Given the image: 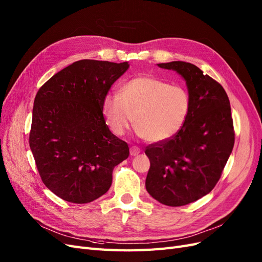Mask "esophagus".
<instances>
[{"label":"esophagus","instance_id":"obj_1","mask_svg":"<svg viewBox=\"0 0 262 262\" xmlns=\"http://www.w3.org/2000/svg\"><path fill=\"white\" fill-rule=\"evenodd\" d=\"M141 152V149L138 146H131L130 147V155L131 156H137Z\"/></svg>","mask_w":262,"mask_h":262}]
</instances>
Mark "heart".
Here are the masks:
<instances>
[{
  "label": "heart",
  "instance_id": "obj_1",
  "mask_svg": "<svg viewBox=\"0 0 262 262\" xmlns=\"http://www.w3.org/2000/svg\"><path fill=\"white\" fill-rule=\"evenodd\" d=\"M191 110L186 89L153 76H138L126 82L119 95L107 94L101 102L106 124L121 137L131 124L150 143L173 138L185 125Z\"/></svg>",
  "mask_w": 262,
  "mask_h": 262
}]
</instances>
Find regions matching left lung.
I'll return each mask as SVG.
<instances>
[{
    "label": "left lung",
    "mask_w": 262,
    "mask_h": 262,
    "mask_svg": "<svg viewBox=\"0 0 262 262\" xmlns=\"http://www.w3.org/2000/svg\"><path fill=\"white\" fill-rule=\"evenodd\" d=\"M184 78L191 110L175 137L147 146L145 187L149 195L169 207H181L212 191L231 155L235 134L231 105L221 84L191 63L157 64Z\"/></svg>",
    "instance_id": "8db88e82"
}]
</instances>
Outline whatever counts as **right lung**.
Listing matches in <instances>:
<instances>
[{"label": "right lung", "instance_id": "1", "mask_svg": "<svg viewBox=\"0 0 262 262\" xmlns=\"http://www.w3.org/2000/svg\"><path fill=\"white\" fill-rule=\"evenodd\" d=\"M129 62L80 60L54 74L34 101L29 146L43 184L72 203L105 194L129 146L110 132L101 102Z\"/></svg>", "mask_w": 262, "mask_h": 262}]
</instances>
